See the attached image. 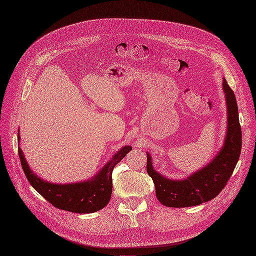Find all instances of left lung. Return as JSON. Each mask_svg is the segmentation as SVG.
<instances>
[{"instance_id":"left-lung-1","label":"left lung","mask_w":256,"mask_h":256,"mask_svg":"<svg viewBox=\"0 0 256 256\" xmlns=\"http://www.w3.org/2000/svg\"><path fill=\"white\" fill-rule=\"evenodd\" d=\"M222 88L228 106V130L224 144L213 162L184 180H172L154 171L146 153V171L155 184L157 200L164 206L186 208L209 202L224 190L230 179L240 155L242 128L235 94L224 79Z\"/></svg>"}]
</instances>
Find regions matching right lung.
Here are the masks:
<instances>
[{"label":"right lung","instance_id":"add662e5","mask_svg":"<svg viewBox=\"0 0 256 256\" xmlns=\"http://www.w3.org/2000/svg\"><path fill=\"white\" fill-rule=\"evenodd\" d=\"M18 141L20 142L18 133ZM130 150L128 146L122 148L92 180L70 184H54L42 180L30 171L20 146L18 152L23 171L36 192L58 209L83 214L97 212L108 204L112 191V170Z\"/></svg>","mask_w":256,"mask_h":256}]
</instances>
